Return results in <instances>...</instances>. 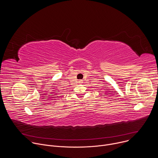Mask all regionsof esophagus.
I'll use <instances>...</instances> for the list:
<instances>
[{"mask_svg":"<svg viewBox=\"0 0 158 158\" xmlns=\"http://www.w3.org/2000/svg\"><path fill=\"white\" fill-rule=\"evenodd\" d=\"M79 83H80V84H81V83H82V80H79Z\"/></svg>","mask_w":158,"mask_h":158,"instance_id":"34e87169","label":"esophagus"}]
</instances>
